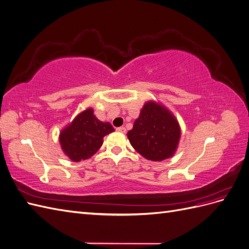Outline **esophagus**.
I'll list each match as a JSON object with an SVG mask.
<instances>
[{
  "label": "esophagus",
  "mask_w": 249,
  "mask_h": 249,
  "mask_svg": "<svg viewBox=\"0 0 249 249\" xmlns=\"http://www.w3.org/2000/svg\"><path fill=\"white\" fill-rule=\"evenodd\" d=\"M117 132H120V133H125V127L124 126H119L116 129Z\"/></svg>",
  "instance_id": "esophagus-1"
}]
</instances>
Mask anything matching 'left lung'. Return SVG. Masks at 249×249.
Wrapping results in <instances>:
<instances>
[{
	"mask_svg": "<svg viewBox=\"0 0 249 249\" xmlns=\"http://www.w3.org/2000/svg\"><path fill=\"white\" fill-rule=\"evenodd\" d=\"M132 146L147 160L163 161L176 153L180 127L172 113L160 104H144L133 129L127 132Z\"/></svg>",
	"mask_w": 249,
	"mask_h": 249,
	"instance_id": "left-lung-1",
	"label": "left lung"
}]
</instances>
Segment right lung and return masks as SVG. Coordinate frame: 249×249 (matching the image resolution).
Listing matches in <instances>:
<instances>
[{"label": "right lung", "mask_w": 249, "mask_h": 249, "mask_svg": "<svg viewBox=\"0 0 249 249\" xmlns=\"http://www.w3.org/2000/svg\"><path fill=\"white\" fill-rule=\"evenodd\" d=\"M114 131L109 123L97 119L91 108L81 112L59 136L63 153L73 162L89 159L103 144V138Z\"/></svg>", "instance_id": "1"}]
</instances>
